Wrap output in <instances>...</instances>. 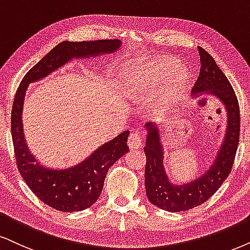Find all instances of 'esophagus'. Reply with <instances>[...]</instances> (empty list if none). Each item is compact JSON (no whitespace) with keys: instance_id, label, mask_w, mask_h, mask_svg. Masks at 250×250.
<instances>
[{"instance_id":"obj_1","label":"esophagus","mask_w":250,"mask_h":250,"mask_svg":"<svg viewBox=\"0 0 250 250\" xmlns=\"http://www.w3.org/2000/svg\"><path fill=\"white\" fill-rule=\"evenodd\" d=\"M128 145L131 150H135V148H140L142 145H143V137L140 132H131L130 136L128 138Z\"/></svg>"}]
</instances>
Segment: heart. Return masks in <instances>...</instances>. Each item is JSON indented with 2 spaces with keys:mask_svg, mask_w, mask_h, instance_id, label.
Instances as JSON below:
<instances>
[{
  "mask_svg": "<svg viewBox=\"0 0 250 250\" xmlns=\"http://www.w3.org/2000/svg\"><path fill=\"white\" fill-rule=\"evenodd\" d=\"M129 93L137 97L162 92L165 103L179 99L188 86V74L170 58L140 60L131 65Z\"/></svg>",
  "mask_w": 250,
  "mask_h": 250,
  "instance_id": "b5f03b06",
  "label": "heart"
}]
</instances>
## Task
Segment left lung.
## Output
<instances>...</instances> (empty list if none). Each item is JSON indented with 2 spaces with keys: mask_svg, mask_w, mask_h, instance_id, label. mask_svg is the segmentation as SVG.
<instances>
[{
  "mask_svg": "<svg viewBox=\"0 0 250 250\" xmlns=\"http://www.w3.org/2000/svg\"><path fill=\"white\" fill-rule=\"evenodd\" d=\"M201 58L200 75L192 91L196 93L212 92L222 100L227 110V132L216 162L203 176L183 186L172 185L163 167V150L157 128L147 125L148 135L144 152L145 188L151 203L160 209L180 212L203 204L216 192L229 175L234 163L240 138V108L238 98L226 76L207 50L198 47Z\"/></svg>",
  "mask_w": 250,
  "mask_h": 250,
  "instance_id": "obj_1",
  "label": "left lung"
}]
</instances>
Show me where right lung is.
<instances>
[{
	"mask_svg": "<svg viewBox=\"0 0 250 250\" xmlns=\"http://www.w3.org/2000/svg\"><path fill=\"white\" fill-rule=\"evenodd\" d=\"M121 45L118 39L92 41H62L45 55L24 76L15 94L11 109V136L16 165L21 178L33 194L53 209L62 212H75L87 209L98 200L109 167L114 165L129 147V131H123L114 140L107 142L80 165L64 170H52L36 163L27 150L21 127V108L27 85L45 77L62 67L72 58L112 53Z\"/></svg>",
	"mask_w": 250,
	"mask_h": 250,
	"instance_id": "right-lung-1",
	"label": "right lung"
}]
</instances>
